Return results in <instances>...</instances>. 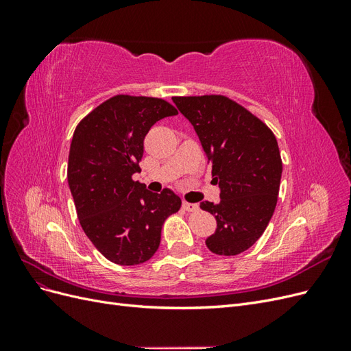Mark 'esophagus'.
I'll use <instances>...</instances> for the list:
<instances>
[{
  "label": "esophagus",
  "mask_w": 351,
  "mask_h": 351,
  "mask_svg": "<svg viewBox=\"0 0 351 351\" xmlns=\"http://www.w3.org/2000/svg\"><path fill=\"white\" fill-rule=\"evenodd\" d=\"M183 209L187 212H195L199 209L197 204H190V202H183Z\"/></svg>",
  "instance_id": "esophagus-1"
}]
</instances>
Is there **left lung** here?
Returning a JSON list of instances; mask_svg holds the SVG:
<instances>
[{
    "label": "left lung",
    "instance_id": "left-lung-1",
    "mask_svg": "<svg viewBox=\"0 0 351 351\" xmlns=\"http://www.w3.org/2000/svg\"><path fill=\"white\" fill-rule=\"evenodd\" d=\"M173 102L193 125L221 190L218 204L200 202L217 219L205 243L212 253L234 256L258 241L277 206L282 173L277 139L258 117L222 95Z\"/></svg>",
    "mask_w": 351,
    "mask_h": 351
}]
</instances>
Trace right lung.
Wrapping results in <instances>:
<instances>
[{
    "instance_id": "obj_1",
    "label": "right lung",
    "mask_w": 351,
    "mask_h": 351,
    "mask_svg": "<svg viewBox=\"0 0 351 351\" xmlns=\"http://www.w3.org/2000/svg\"><path fill=\"white\" fill-rule=\"evenodd\" d=\"M177 115L159 98L117 95L74 130L67 180L84 234L108 261L132 267L149 261L164 221L182 206L173 190L152 193L134 182L151 127Z\"/></svg>"
}]
</instances>
